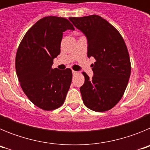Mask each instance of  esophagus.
<instances>
[{"instance_id": "1", "label": "esophagus", "mask_w": 150, "mask_h": 150, "mask_svg": "<svg viewBox=\"0 0 150 150\" xmlns=\"http://www.w3.org/2000/svg\"><path fill=\"white\" fill-rule=\"evenodd\" d=\"M72 74H74V75H75V74H77V72H76V71H72Z\"/></svg>"}]
</instances>
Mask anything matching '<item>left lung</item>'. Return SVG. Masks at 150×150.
Listing matches in <instances>:
<instances>
[{
    "label": "left lung",
    "mask_w": 150,
    "mask_h": 150,
    "mask_svg": "<svg viewBox=\"0 0 150 150\" xmlns=\"http://www.w3.org/2000/svg\"><path fill=\"white\" fill-rule=\"evenodd\" d=\"M74 25L87 39V55L94 57L93 76L85 72L84 84L80 87L83 103L96 112L114 107L122 98L131 74L127 46L121 34L112 25L97 15L70 17Z\"/></svg>",
    "instance_id": "obj_1"
}]
</instances>
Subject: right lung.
Listing matches in <instances>:
<instances>
[{
  "mask_svg": "<svg viewBox=\"0 0 150 150\" xmlns=\"http://www.w3.org/2000/svg\"><path fill=\"white\" fill-rule=\"evenodd\" d=\"M67 30L74 28L66 18L44 17L28 30L17 50L16 71L21 87L33 104L45 110L61 107L71 84V69L52 68Z\"/></svg>",
  "mask_w": 150,
  "mask_h": 150,
  "instance_id": "obj_1",
  "label": "right lung"
}]
</instances>
